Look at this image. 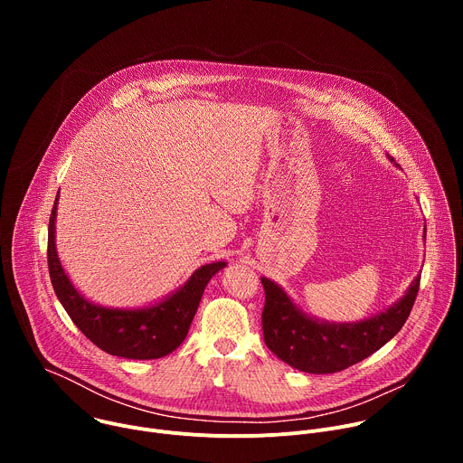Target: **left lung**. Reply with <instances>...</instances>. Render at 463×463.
Returning <instances> with one entry per match:
<instances>
[{
  "instance_id": "1",
  "label": "left lung",
  "mask_w": 463,
  "mask_h": 463,
  "mask_svg": "<svg viewBox=\"0 0 463 463\" xmlns=\"http://www.w3.org/2000/svg\"><path fill=\"white\" fill-rule=\"evenodd\" d=\"M390 159L393 161V157ZM420 280L421 277L384 313L352 324H329L307 317L282 288L261 279L266 291L261 311L263 341L279 359L297 370L307 373L341 372L377 352L400 332L412 311Z\"/></svg>"
}]
</instances>
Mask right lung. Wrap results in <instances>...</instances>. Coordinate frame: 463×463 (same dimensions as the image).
I'll return each instance as SVG.
<instances>
[{
    "label": "right lung",
    "mask_w": 463,
    "mask_h": 463,
    "mask_svg": "<svg viewBox=\"0 0 463 463\" xmlns=\"http://www.w3.org/2000/svg\"><path fill=\"white\" fill-rule=\"evenodd\" d=\"M56 202L49 218L47 266L52 289L75 326L100 350L124 359H159L174 352L186 337L209 280L227 263L216 261L197 269L190 280L165 302L146 309H109L86 300L63 273L54 247Z\"/></svg>",
    "instance_id": "obj_1"
}]
</instances>
